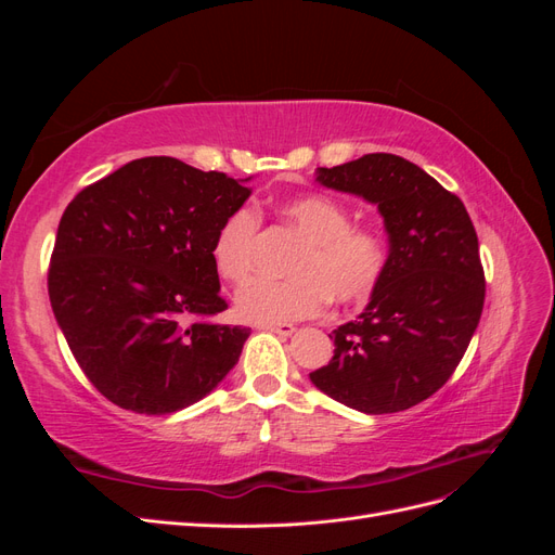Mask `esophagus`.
Instances as JSON below:
<instances>
[{"label": "esophagus", "mask_w": 555, "mask_h": 555, "mask_svg": "<svg viewBox=\"0 0 555 555\" xmlns=\"http://www.w3.org/2000/svg\"><path fill=\"white\" fill-rule=\"evenodd\" d=\"M261 331H271V333H278V335H284V338H289V335L296 333V326L294 324H259Z\"/></svg>", "instance_id": "obj_1"}]
</instances>
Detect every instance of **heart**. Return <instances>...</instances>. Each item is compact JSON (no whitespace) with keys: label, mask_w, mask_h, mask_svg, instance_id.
Instances as JSON below:
<instances>
[{"label":"heart","mask_w":555,"mask_h":555,"mask_svg":"<svg viewBox=\"0 0 555 555\" xmlns=\"http://www.w3.org/2000/svg\"><path fill=\"white\" fill-rule=\"evenodd\" d=\"M278 215L304 247L289 266V280H251L236 296L241 317L257 324H287L322 314L328 298L357 306L377 289L386 266L382 233L354 227L343 204L322 194H300L278 204ZM259 217L233 210L215 233L210 257L217 275L241 284L255 268Z\"/></svg>","instance_id":"b5f03b06"}]
</instances>
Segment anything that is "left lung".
Listing matches in <instances>:
<instances>
[{"label": "left lung", "mask_w": 555, "mask_h": 555, "mask_svg": "<svg viewBox=\"0 0 555 555\" xmlns=\"http://www.w3.org/2000/svg\"><path fill=\"white\" fill-rule=\"evenodd\" d=\"M317 182L377 206L389 257L371 304L328 335L333 359L310 379L365 414L410 410L442 389L479 324L486 282L473 220L456 194L389 153L317 169Z\"/></svg>", "instance_id": "1"}]
</instances>
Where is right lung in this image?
I'll return each instance as SVG.
<instances>
[{
	"mask_svg": "<svg viewBox=\"0 0 555 555\" xmlns=\"http://www.w3.org/2000/svg\"><path fill=\"white\" fill-rule=\"evenodd\" d=\"M245 180L143 157L66 206L48 296L80 371L117 408L171 414L238 363L249 328L227 310L210 247L251 194Z\"/></svg>",
	"mask_w": 555,
	"mask_h": 555,
	"instance_id": "add662e5",
	"label": "right lung"
}]
</instances>
